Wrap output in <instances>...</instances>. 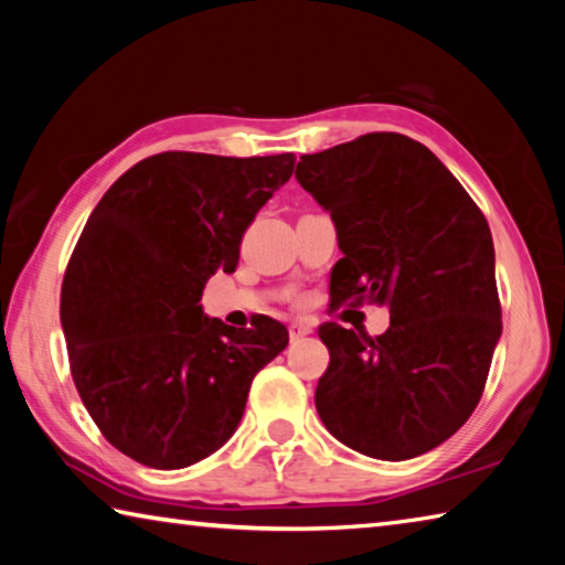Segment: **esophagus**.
<instances>
[{
  "mask_svg": "<svg viewBox=\"0 0 565 565\" xmlns=\"http://www.w3.org/2000/svg\"><path fill=\"white\" fill-rule=\"evenodd\" d=\"M309 333H311V327H309V323H303V321H294L291 327H289L291 341H299V339H303V337H309Z\"/></svg>",
  "mask_w": 565,
  "mask_h": 565,
  "instance_id": "1",
  "label": "esophagus"
}]
</instances>
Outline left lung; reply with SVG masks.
I'll list each match as a JSON object with an SVG mask.
<instances>
[{
  "label": "left lung",
  "instance_id": "8db88e82",
  "mask_svg": "<svg viewBox=\"0 0 565 565\" xmlns=\"http://www.w3.org/2000/svg\"><path fill=\"white\" fill-rule=\"evenodd\" d=\"M296 181L337 226L333 303L391 313L376 339L319 329L323 426L381 461L431 451L473 414L501 339L489 222L431 149L394 131L303 154Z\"/></svg>",
  "mask_w": 565,
  "mask_h": 565
}]
</instances>
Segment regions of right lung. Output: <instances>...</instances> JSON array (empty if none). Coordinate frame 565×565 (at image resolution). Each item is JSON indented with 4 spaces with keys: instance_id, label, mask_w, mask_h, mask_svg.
Returning a JSON list of instances; mask_svg holds the SVG:
<instances>
[{
    "instance_id": "add662e5",
    "label": "right lung",
    "mask_w": 565,
    "mask_h": 565,
    "mask_svg": "<svg viewBox=\"0 0 565 565\" xmlns=\"http://www.w3.org/2000/svg\"><path fill=\"white\" fill-rule=\"evenodd\" d=\"M294 161L164 151L124 171L87 218L60 319L84 406L134 461L174 471L212 456L289 343L279 321L234 329L199 301L209 276L236 269L242 234Z\"/></svg>"
}]
</instances>
